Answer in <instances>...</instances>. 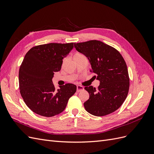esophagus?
I'll return each mask as SVG.
<instances>
[{"label":"esophagus","mask_w":154,"mask_h":154,"mask_svg":"<svg viewBox=\"0 0 154 154\" xmlns=\"http://www.w3.org/2000/svg\"><path fill=\"white\" fill-rule=\"evenodd\" d=\"M83 89H84V87L81 86V85H77V87H76V91L77 92H80L82 91H83Z\"/></svg>","instance_id":"1"}]
</instances>
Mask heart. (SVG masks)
<instances>
[{"mask_svg":"<svg viewBox=\"0 0 154 154\" xmlns=\"http://www.w3.org/2000/svg\"><path fill=\"white\" fill-rule=\"evenodd\" d=\"M83 54L80 53H78V52H76L73 55V59H76V58H80V57H83Z\"/></svg>","mask_w":154,"mask_h":154,"instance_id":"b5f03b06","label":"heart"}]
</instances>
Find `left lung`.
Here are the masks:
<instances>
[{"mask_svg": "<svg viewBox=\"0 0 154 154\" xmlns=\"http://www.w3.org/2000/svg\"><path fill=\"white\" fill-rule=\"evenodd\" d=\"M74 48L88 58L91 72L100 85L85 87L89 99L84 105L92 115L103 116L118 110L127 98L130 80L127 64L118 50L99 40L74 43Z\"/></svg>", "mask_w": 154, "mask_h": 154, "instance_id": "obj_1", "label": "left lung"}]
</instances>
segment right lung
Returning a JSON list of instances; mask_svg holds the SVG:
<instances>
[{"mask_svg": "<svg viewBox=\"0 0 154 154\" xmlns=\"http://www.w3.org/2000/svg\"><path fill=\"white\" fill-rule=\"evenodd\" d=\"M74 43H50L32 48L20 67L18 82L20 94L33 112L53 117L65 110L69 99L76 91L72 83L56 90L52 81L60 71L63 59L73 49Z\"/></svg>", "mask_w": 154, "mask_h": 154, "instance_id": "add662e5", "label": "right lung"}]
</instances>
